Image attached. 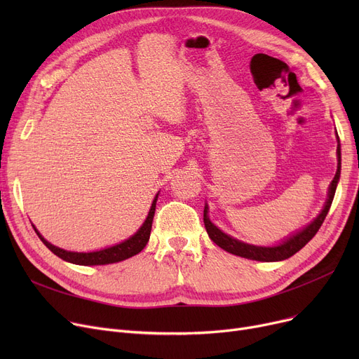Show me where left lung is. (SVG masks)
Segmentation results:
<instances>
[{"label": "left lung", "mask_w": 359, "mask_h": 359, "mask_svg": "<svg viewBox=\"0 0 359 359\" xmlns=\"http://www.w3.org/2000/svg\"><path fill=\"white\" fill-rule=\"evenodd\" d=\"M339 141V137H337ZM337 170H336V175L330 183L329 187V198L327 202L325 205L323 211L318 214V217L310 224L307 227L297 233L295 236L290 237L288 240H285L279 246L275 248H257V246H252V244H246L243 241H238L230 236H227L225 233H222L219 229H217L215 225L210 221L208 218V206L205 205V210H203V224H205V229L206 233H208L210 238L219 246L221 249H224L225 252L233 253L236 256H241V257H246V259H252V260H260V262H278V260H284L291 257L292 255H295L298 250L303 249L306 244L316 236V233L318 231V229L322 227V224L330 210V205L336 192V184L339 182V177H341V144H337Z\"/></svg>", "instance_id": "8db88e82"}]
</instances>
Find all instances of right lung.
<instances>
[{
	"instance_id": "add662e5",
	"label": "right lung",
	"mask_w": 359,
	"mask_h": 359,
	"mask_svg": "<svg viewBox=\"0 0 359 359\" xmlns=\"http://www.w3.org/2000/svg\"><path fill=\"white\" fill-rule=\"evenodd\" d=\"M158 195L154 198L153 205H151V210L148 212V217L145 219V222L142 224V227L132 236L128 240L116 244V246H111L99 252H90V253H75V252H67L62 250L60 248L53 246L49 241H46L39 231H36V234L39 236V238L43 241L45 246L58 257H61L62 260H67L69 263H75V265H83V266H88V265H109V263H116L121 260H125L128 257H132L138 255L144 248L145 244L149 240V233H151V225H153V218H154V212H156V202H157Z\"/></svg>"
}]
</instances>
